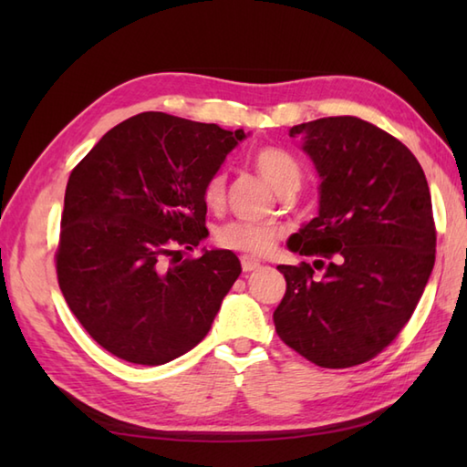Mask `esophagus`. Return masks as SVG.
Listing matches in <instances>:
<instances>
[{"label":"esophagus","instance_id":"esophagus-1","mask_svg":"<svg viewBox=\"0 0 467 467\" xmlns=\"http://www.w3.org/2000/svg\"><path fill=\"white\" fill-rule=\"evenodd\" d=\"M241 265H243V271L244 273H251V271H256L261 266V261L253 259V256H241Z\"/></svg>","mask_w":467,"mask_h":467}]
</instances>
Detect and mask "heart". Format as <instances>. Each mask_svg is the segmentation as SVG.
<instances>
[{
	"mask_svg": "<svg viewBox=\"0 0 467 467\" xmlns=\"http://www.w3.org/2000/svg\"><path fill=\"white\" fill-rule=\"evenodd\" d=\"M254 168L269 182L276 192H285L289 188L301 184V168L295 158L281 150V148H261L254 154ZM226 198V176L224 172H214L202 186V202L211 211H221ZM279 241V228L269 223H246L233 221L216 231L218 246L243 254L261 256L273 251Z\"/></svg>",
	"mask_w": 467,
	"mask_h": 467,
	"instance_id": "obj_1",
	"label": "heart"
}]
</instances>
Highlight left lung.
Masks as SVG:
<instances>
[{"label": "left lung", "mask_w": 467, "mask_h": 467, "mask_svg": "<svg viewBox=\"0 0 467 467\" xmlns=\"http://www.w3.org/2000/svg\"><path fill=\"white\" fill-rule=\"evenodd\" d=\"M289 134L319 174V214L286 243L313 263L276 266L286 293L275 329L305 359L345 369L381 353L421 299L435 263L430 186L410 148L361 118Z\"/></svg>", "instance_id": "obj_1"}]
</instances>
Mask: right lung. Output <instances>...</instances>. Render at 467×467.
I'll use <instances>...</instances> for the list:
<instances>
[{"label":"right lung","mask_w":467,"mask_h":467,"mask_svg":"<svg viewBox=\"0 0 467 467\" xmlns=\"http://www.w3.org/2000/svg\"><path fill=\"white\" fill-rule=\"evenodd\" d=\"M244 138L243 130L144 112L106 132L69 174L57 283L106 351L162 365L211 331L241 261L224 249L170 256L208 236L202 186Z\"/></svg>","instance_id":"right-lung-1"}]
</instances>
